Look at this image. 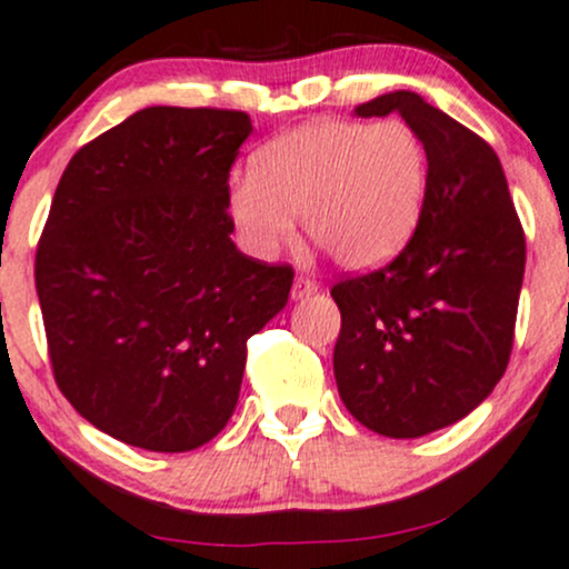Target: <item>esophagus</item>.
I'll return each mask as SVG.
<instances>
[{
  "instance_id": "obj_1",
  "label": "esophagus",
  "mask_w": 569,
  "mask_h": 569,
  "mask_svg": "<svg viewBox=\"0 0 569 569\" xmlns=\"http://www.w3.org/2000/svg\"><path fill=\"white\" fill-rule=\"evenodd\" d=\"M318 291V283L313 278H305V274H297L295 278V289H291V295H295V299H305L310 295H316Z\"/></svg>"
}]
</instances>
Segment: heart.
Segmentation results:
<instances>
[{
  "label": "heart",
  "mask_w": 569,
  "mask_h": 569,
  "mask_svg": "<svg viewBox=\"0 0 569 569\" xmlns=\"http://www.w3.org/2000/svg\"><path fill=\"white\" fill-rule=\"evenodd\" d=\"M429 197V151L405 121H321L274 137L229 180L227 213L253 256H274L305 232L346 270L402 251Z\"/></svg>",
  "instance_id": "obj_1"
}]
</instances>
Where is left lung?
<instances>
[{"instance_id": "left-lung-1", "label": "left lung", "mask_w": 569, "mask_h": 569, "mask_svg": "<svg viewBox=\"0 0 569 569\" xmlns=\"http://www.w3.org/2000/svg\"><path fill=\"white\" fill-rule=\"evenodd\" d=\"M353 112H399L421 134L429 197L397 259L332 286L342 316L337 391L372 432L421 437L472 413L505 376L527 240L483 137L413 91L383 93Z\"/></svg>"}]
</instances>
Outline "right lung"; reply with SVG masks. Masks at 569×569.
<instances>
[{
    "label": "right lung",
    "mask_w": 569,
    "mask_h": 569,
    "mask_svg": "<svg viewBox=\"0 0 569 569\" xmlns=\"http://www.w3.org/2000/svg\"><path fill=\"white\" fill-rule=\"evenodd\" d=\"M240 110L146 108L86 142L56 186L34 286L56 386L129 446L193 451L227 427L248 337L295 270L237 251L229 170Z\"/></svg>",
    "instance_id": "add662e5"
}]
</instances>
